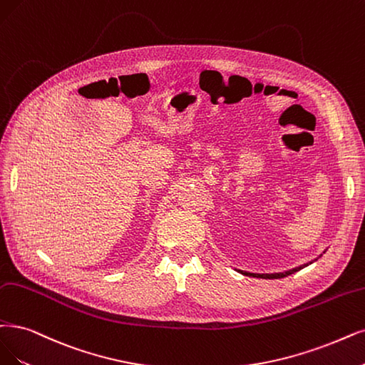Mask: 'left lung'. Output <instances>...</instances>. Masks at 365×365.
Masks as SVG:
<instances>
[{"instance_id": "left-lung-1", "label": "left lung", "mask_w": 365, "mask_h": 365, "mask_svg": "<svg viewBox=\"0 0 365 365\" xmlns=\"http://www.w3.org/2000/svg\"><path fill=\"white\" fill-rule=\"evenodd\" d=\"M305 266H308V263H307V264H304V266H299V267L290 269V271H286V272H279V274H250V272H242V274L250 275V277L264 278V279H274V278H284V277H287V275H292V274H294V272H298L299 269H302V267H305Z\"/></svg>"}]
</instances>
